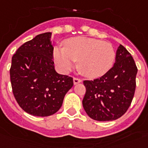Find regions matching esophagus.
<instances>
[{
    "label": "esophagus",
    "mask_w": 148,
    "mask_h": 148,
    "mask_svg": "<svg viewBox=\"0 0 148 148\" xmlns=\"http://www.w3.org/2000/svg\"><path fill=\"white\" fill-rule=\"evenodd\" d=\"M79 83H81V79H78V78L73 79V84H74V85L78 84H79Z\"/></svg>",
    "instance_id": "obj_1"
}]
</instances>
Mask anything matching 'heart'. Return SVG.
I'll use <instances>...</instances> for the list:
<instances>
[{
    "label": "heart",
    "instance_id": "b5f03b06",
    "mask_svg": "<svg viewBox=\"0 0 148 148\" xmlns=\"http://www.w3.org/2000/svg\"><path fill=\"white\" fill-rule=\"evenodd\" d=\"M116 57L110 43L87 37L67 40L64 47L57 46L53 50V60L62 73H68L79 61L80 73L89 78H97L110 71Z\"/></svg>",
    "mask_w": 148,
    "mask_h": 148
}]
</instances>
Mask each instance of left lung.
Masks as SVG:
<instances>
[{"instance_id": "1", "label": "left lung", "mask_w": 148, "mask_h": 148, "mask_svg": "<svg viewBox=\"0 0 148 148\" xmlns=\"http://www.w3.org/2000/svg\"><path fill=\"white\" fill-rule=\"evenodd\" d=\"M137 68L129 52L120 45L113 68L100 78L85 80L83 106L87 114L99 121H114L131 105L136 90Z\"/></svg>"}]
</instances>
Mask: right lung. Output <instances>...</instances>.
Returning a JSON list of instances; mask_svg holds the SVG:
<instances>
[{
    "mask_svg": "<svg viewBox=\"0 0 148 148\" xmlns=\"http://www.w3.org/2000/svg\"><path fill=\"white\" fill-rule=\"evenodd\" d=\"M51 35L46 32L35 36L12 58L10 79L15 99L25 112L37 117L57 113L73 86L72 77L55 70Z\"/></svg>",
    "mask_w": 148,
    "mask_h": 148,
    "instance_id": "1",
    "label": "right lung"
}]
</instances>
